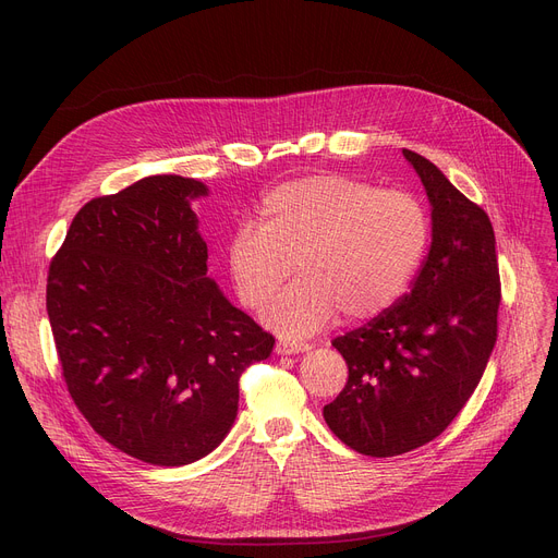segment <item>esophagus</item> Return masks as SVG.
Instances as JSON below:
<instances>
[{"mask_svg": "<svg viewBox=\"0 0 558 558\" xmlns=\"http://www.w3.org/2000/svg\"><path fill=\"white\" fill-rule=\"evenodd\" d=\"M310 348L312 345L303 343V341H278L276 353L278 355H299V353H305V350H310Z\"/></svg>", "mask_w": 558, "mask_h": 558, "instance_id": "34e87169", "label": "esophagus"}]
</instances>
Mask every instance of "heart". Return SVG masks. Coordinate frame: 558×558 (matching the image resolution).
<instances>
[{
	"instance_id": "b5f03b06",
	"label": "heart",
	"mask_w": 558,
	"mask_h": 558,
	"mask_svg": "<svg viewBox=\"0 0 558 558\" xmlns=\"http://www.w3.org/2000/svg\"><path fill=\"white\" fill-rule=\"evenodd\" d=\"M427 244L429 219L412 194L312 173L264 194L259 226L232 232L228 271L242 303L262 310L294 264L301 280L264 320L282 337H307L337 312L345 320L387 312L412 284Z\"/></svg>"
}]
</instances>
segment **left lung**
I'll use <instances>...</instances> for the list:
<instances>
[{
	"mask_svg": "<svg viewBox=\"0 0 558 558\" xmlns=\"http://www.w3.org/2000/svg\"><path fill=\"white\" fill-rule=\"evenodd\" d=\"M402 154L432 205V246L409 294L332 341L348 383L324 407L328 427L368 457L434 441L473 396L497 339L500 276L488 215L427 158Z\"/></svg>",
	"mask_w": 558,
	"mask_h": 558,
	"instance_id": "1",
	"label": "left lung"
}]
</instances>
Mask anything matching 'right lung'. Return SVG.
Returning <instances> with one entry per match:
<instances>
[{
    "instance_id": "obj_1",
    "label": "right lung",
    "mask_w": 558,
    "mask_h": 558,
    "mask_svg": "<svg viewBox=\"0 0 558 558\" xmlns=\"http://www.w3.org/2000/svg\"><path fill=\"white\" fill-rule=\"evenodd\" d=\"M198 196L201 181L162 173L93 198L47 276L74 404L110 446L154 465L210 454L238 418L240 375L276 343L208 276Z\"/></svg>"
}]
</instances>
